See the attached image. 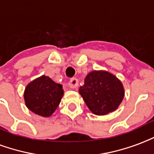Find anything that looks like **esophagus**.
I'll use <instances>...</instances> for the list:
<instances>
[{
	"label": "esophagus",
	"instance_id": "34e87169",
	"mask_svg": "<svg viewBox=\"0 0 154 154\" xmlns=\"http://www.w3.org/2000/svg\"><path fill=\"white\" fill-rule=\"evenodd\" d=\"M78 86V80H77V78H72V80L69 82V84H68V87H70V88H76V87Z\"/></svg>",
	"mask_w": 154,
	"mask_h": 154
}]
</instances>
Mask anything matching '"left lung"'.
I'll use <instances>...</instances> for the list:
<instances>
[{
  "instance_id": "8db88e82",
  "label": "left lung",
  "mask_w": 154,
  "mask_h": 154,
  "mask_svg": "<svg viewBox=\"0 0 154 154\" xmlns=\"http://www.w3.org/2000/svg\"><path fill=\"white\" fill-rule=\"evenodd\" d=\"M79 92L89 110L97 116L116 110L125 96L120 81L105 71H93L88 74Z\"/></svg>"
}]
</instances>
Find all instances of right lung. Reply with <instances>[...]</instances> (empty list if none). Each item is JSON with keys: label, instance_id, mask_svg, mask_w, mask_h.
<instances>
[{"label": "right lung", "instance_id": "1", "mask_svg": "<svg viewBox=\"0 0 154 154\" xmlns=\"http://www.w3.org/2000/svg\"><path fill=\"white\" fill-rule=\"evenodd\" d=\"M63 95L61 84L42 76L26 87L24 94L26 106L38 116L48 117L54 113Z\"/></svg>", "mask_w": 154, "mask_h": 154}]
</instances>
